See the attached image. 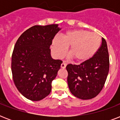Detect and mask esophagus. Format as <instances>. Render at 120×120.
Here are the masks:
<instances>
[{
    "label": "esophagus",
    "mask_w": 120,
    "mask_h": 120,
    "mask_svg": "<svg viewBox=\"0 0 120 120\" xmlns=\"http://www.w3.org/2000/svg\"><path fill=\"white\" fill-rule=\"evenodd\" d=\"M66 65H67L66 63H65V62H64L62 64H61V68H65Z\"/></svg>",
    "instance_id": "obj_1"
}]
</instances>
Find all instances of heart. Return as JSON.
<instances>
[{
	"mask_svg": "<svg viewBox=\"0 0 120 120\" xmlns=\"http://www.w3.org/2000/svg\"><path fill=\"white\" fill-rule=\"evenodd\" d=\"M101 44V37L98 34L86 30H75L67 32L62 38L53 40L51 49L56 58L65 55L70 47L69 54L78 63L89 60L98 52Z\"/></svg>",
	"mask_w": 120,
	"mask_h": 120,
	"instance_id": "obj_1",
	"label": "heart"
}]
</instances>
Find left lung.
<instances>
[{
	"label": "left lung",
	"mask_w": 120,
	"mask_h": 120,
	"mask_svg": "<svg viewBox=\"0 0 120 120\" xmlns=\"http://www.w3.org/2000/svg\"><path fill=\"white\" fill-rule=\"evenodd\" d=\"M109 67L107 44L102 38L100 47L91 59L80 65L68 64L66 67L70 92L82 100H90L97 97L104 86Z\"/></svg>",
	"instance_id": "1"
}]
</instances>
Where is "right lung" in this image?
Masks as SVG:
<instances>
[{
	"mask_svg": "<svg viewBox=\"0 0 120 120\" xmlns=\"http://www.w3.org/2000/svg\"><path fill=\"white\" fill-rule=\"evenodd\" d=\"M60 30L58 24L35 25L25 31L15 45L13 80L20 93L30 100H41L50 93L62 61L52 58L50 47Z\"/></svg>",
	"mask_w": 120,
	"mask_h": 120,
	"instance_id": "right-lung-1",
	"label": "right lung"
}]
</instances>
